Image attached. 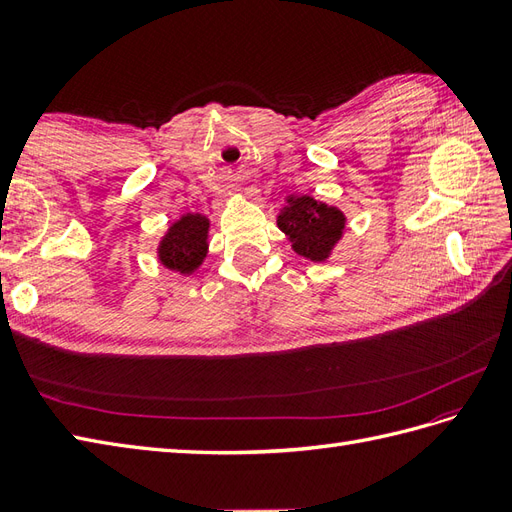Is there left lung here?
<instances>
[{"mask_svg":"<svg viewBox=\"0 0 512 512\" xmlns=\"http://www.w3.org/2000/svg\"><path fill=\"white\" fill-rule=\"evenodd\" d=\"M279 229L290 238L292 248L311 261L331 255L346 227V216L311 196H290L277 218Z\"/></svg>","mask_w":512,"mask_h":512,"instance_id":"left-lung-1","label":"left lung"}]
</instances>
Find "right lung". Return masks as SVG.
I'll list each match as a JSON object with an SVG mask.
<instances>
[{"label": "right lung", "mask_w": 512, "mask_h": 512, "mask_svg": "<svg viewBox=\"0 0 512 512\" xmlns=\"http://www.w3.org/2000/svg\"><path fill=\"white\" fill-rule=\"evenodd\" d=\"M207 229L209 220L205 216H181L175 225H170L157 248L162 264L175 272L192 274L207 255Z\"/></svg>", "instance_id": "right-lung-1"}]
</instances>
